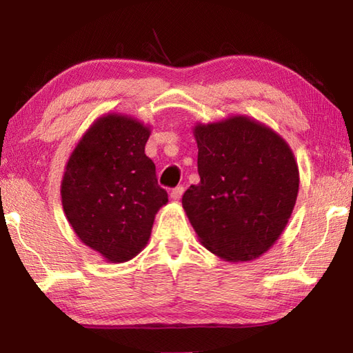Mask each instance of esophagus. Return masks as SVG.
<instances>
[{
    "label": "esophagus",
    "instance_id": "34e87169",
    "mask_svg": "<svg viewBox=\"0 0 353 353\" xmlns=\"http://www.w3.org/2000/svg\"><path fill=\"white\" fill-rule=\"evenodd\" d=\"M182 194H183V188L182 186H177V188H174L171 191V199L174 200V201H177V200H181V197H182Z\"/></svg>",
    "mask_w": 353,
    "mask_h": 353
}]
</instances>
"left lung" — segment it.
<instances>
[{
  "label": "left lung",
  "mask_w": 353,
  "mask_h": 353,
  "mask_svg": "<svg viewBox=\"0 0 353 353\" xmlns=\"http://www.w3.org/2000/svg\"><path fill=\"white\" fill-rule=\"evenodd\" d=\"M200 182L182 205L199 241L229 262L272 247L294 209L299 167L279 133L245 115L194 125Z\"/></svg>",
  "instance_id": "left-lung-1"
}]
</instances>
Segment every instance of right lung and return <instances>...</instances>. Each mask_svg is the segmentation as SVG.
Instances as JSON below:
<instances>
[{
	"label": "right lung",
	"instance_id": "right-lung-1",
	"mask_svg": "<svg viewBox=\"0 0 353 353\" xmlns=\"http://www.w3.org/2000/svg\"><path fill=\"white\" fill-rule=\"evenodd\" d=\"M150 127L123 114L100 117L72 150L61 185L66 220L83 244L121 264L147 245L168 194L145 156Z\"/></svg>",
	"mask_w": 353,
	"mask_h": 353
}]
</instances>
